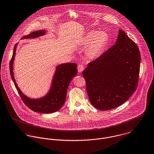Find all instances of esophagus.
<instances>
[{"label":"esophagus","mask_w":154,"mask_h":154,"mask_svg":"<svg viewBox=\"0 0 154 154\" xmlns=\"http://www.w3.org/2000/svg\"><path fill=\"white\" fill-rule=\"evenodd\" d=\"M84 68H85V66H84V65H82V64L79 65L78 66V72H82L84 70Z\"/></svg>","instance_id":"obj_1"}]
</instances>
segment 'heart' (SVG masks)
<instances>
[{"label":"heart","instance_id":"b5f03b06","mask_svg":"<svg viewBox=\"0 0 154 154\" xmlns=\"http://www.w3.org/2000/svg\"><path fill=\"white\" fill-rule=\"evenodd\" d=\"M108 41V35L104 32L91 31L85 35L84 39V44H90L87 54L91 58H93L98 55L101 50L104 48Z\"/></svg>","mask_w":154,"mask_h":154}]
</instances>
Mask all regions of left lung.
Here are the masks:
<instances>
[{"instance_id": "left-lung-1", "label": "left lung", "mask_w": 154, "mask_h": 154, "mask_svg": "<svg viewBox=\"0 0 154 154\" xmlns=\"http://www.w3.org/2000/svg\"><path fill=\"white\" fill-rule=\"evenodd\" d=\"M140 54L136 44L120 29L116 44L82 72L92 105L109 110L122 105L138 85Z\"/></svg>"}]
</instances>
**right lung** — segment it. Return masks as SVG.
Returning a JSON list of instances; mask_svg holds the SVG:
<instances>
[{
    "label": "right lung",
    "mask_w": 154,
    "mask_h": 154,
    "mask_svg": "<svg viewBox=\"0 0 154 154\" xmlns=\"http://www.w3.org/2000/svg\"><path fill=\"white\" fill-rule=\"evenodd\" d=\"M44 34V31H37L25 35L23 38H35ZM16 47L17 44L14 46L13 55L10 60L9 70L12 79L24 104L29 109L40 113H52L60 110L66 100V92L69 83L77 74V65L74 63H69L57 66L54 75L51 88L48 94L40 99L31 100L22 94L17 86L13 75V63Z\"/></svg>",
    "instance_id": "1"
}]
</instances>
